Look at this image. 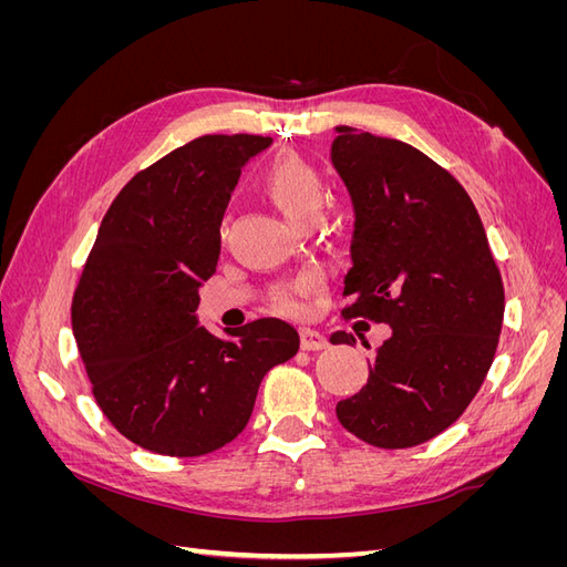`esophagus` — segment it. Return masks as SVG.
<instances>
[{
	"mask_svg": "<svg viewBox=\"0 0 567 567\" xmlns=\"http://www.w3.org/2000/svg\"><path fill=\"white\" fill-rule=\"evenodd\" d=\"M300 348L302 350H310V352H317V350L329 348V340H326L315 329H300Z\"/></svg>",
	"mask_w": 567,
	"mask_h": 567,
	"instance_id": "esophagus-1",
	"label": "esophagus"
}]
</instances>
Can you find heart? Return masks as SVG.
Listing matches in <instances>:
<instances>
[{"mask_svg": "<svg viewBox=\"0 0 567 567\" xmlns=\"http://www.w3.org/2000/svg\"><path fill=\"white\" fill-rule=\"evenodd\" d=\"M262 188L267 198L286 215L290 225L302 227L307 221L321 217L326 203L323 182L310 163L293 156V153H284V156H279L267 167V173L262 177ZM319 288L321 274L302 271L293 281H288L274 290L271 300L277 305L279 312L300 315L305 307V298L317 293Z\"/></svg>", "mask_w": 567, "mask_h": 567, "instance_id": "obj_1", "label": "heart"}]
</instances>
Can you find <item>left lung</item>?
<instances>
[{"label": "left lung", "instance_id": "8db88e82", "mask_svg": "<svg viewBox=\"0 0 567 567\" xmlns=\"http://www.w3.org/2000/svg\"><path fill=\"white\" fill-rule=\"evenodd\" d=\"M331 163L354 210L346 317L392 329L336 416L373 447H416L447 431L485 381L502 274L466 188L419 148L338 125ZM331 342L357 340L336 331Z\"/></svg>", "mask_w": 567, "mask_h": 567}]
</instances>
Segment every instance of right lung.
Listing matches in <instances>:
<instances>
[{
  "label": "right lung",
  "mask_w": 567,
  "mask_h": 567,
  "mask_svg": "<svg viewBox=\"0 0 567 567\" xmlns=\"http://www.w3.org/2000/svg\"><path fill=\"white\" fill-rule=\"evenodd\" d=\"M271 144L205 134L134 175L101 221L73 298V336L106 419L140 447L200 456L244 431L265 373L300 336L257 319L213 336L198 288L219 257V225L241 167Z\"/></svg>",
  "instance_id": "obj_1"
}]
</instances>
